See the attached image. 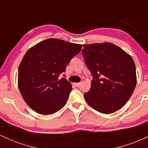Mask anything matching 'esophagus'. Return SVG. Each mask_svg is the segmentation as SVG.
Returning a JSON list of instances; mask_svg holds the SVG:
<instances>
[{"label":"esophagus","mask_w":148,"mask_h":148,"mask_svg":"<svg viewBox=\"0 0 148 148\" xmlns=\"http://www.w3.org/2000/svg\"><path fill=\"white\" fill-rule=\"evenodd\" d=\"M79 84H80V83H74V85L75 86V87H78V86H79Z\"/></svg>","instance_id":"1"}]
</instances>
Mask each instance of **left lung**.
Segmentation results:
<instances>
[{
  "mask_svg": "<svg viewBox=\"0 0 148 148\" xmlns=\"http://www.w3.org/2000/svg\"><path fill=\"white\" fill-rule=\"evenodd\" d=\"M82 52L93 77L90 89L84 94L86 102L101 113H112L122 108L136 84L132 56L107 42L84 45Z\"/></svg>",
  "mask_w": 148,
  "mask_h": 148,
  "instance_id": "left-lung-1",
  "label": "left lung"
}]
</instances>
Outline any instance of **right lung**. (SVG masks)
<instances>
[{
  "mask_svg": "<svg viewBox=\"0 0 148 148\" xmlns=\"http://www.w3.org/2000/svg\"><path fill=\"white\" fill-rule=\"evenodd\" d=\"M82 47V45L49 38L26 52L18 71V87L31 109L47 115L66 105L72 85L65 77L60 78V75Z\"/></svg>",
  "mask_w": 148,
  "mask_h": 148,
  "instance_id": "1",
  "label": "right lung"
}]
</instances>
